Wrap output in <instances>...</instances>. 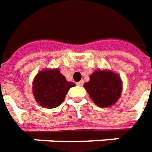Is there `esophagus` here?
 <instances>
[{"mask_svg":"<svg viewBox=\"0 0 152 152\" xmlns=\"http://www.w3.org/2000/svg\"><path fill=\"white\" fill-rule=\"evenodd\" d=\"M83 84H84V81H78V82L76 83V85H77V86H83Z\"/></svg>","mask_w":152,"mask_h":152,"instance_id":"1","label":"esophagus"}]
</instances>
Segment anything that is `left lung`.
Instances as JSON below:
<instances>
[{"mask_svg":"<svg viewBox=\"0 0 152 152\" xmlns=\"http://www.w3.org/2000/svg\"><path fill=\"white\" fill-rule=\"evenodd\" d=\"M90 97L100 107H111L121 97L123 82L117 73L111 70H97L84 84Z\"/></svg>","mask_w":152,"mask_h":152,"instance_id":"1","label":"left lung"}]
</instances>
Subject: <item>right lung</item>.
I'll return each instance as SVG.
<instances>
[{
    "label": "right lung",
    "instance_id": "1",
    "mask_svg": "<svg viewBox=\"0 0 152 152\" xmlns=\"http://www.w3.org/2000/svg\"><path fill=\"white\" fill-rule=\"evenodd\" d=\"M74 82L66 81L59 68L40 71L33 81V94L42 107L54 108L60 106Z\"/></svg>",
    "mask_w": 152,
    "mask_h": 152
}]
</instances>
